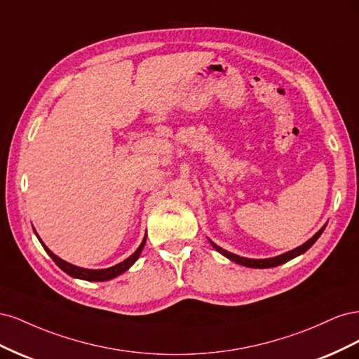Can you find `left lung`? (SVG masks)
Segmentation results:
<instances>
[{
  "mask_svg": "<svg viewBox=\"0 0 359 359\" xmlns=\"http://www.w3.org/2000/svg\"><path fill=\"white\" fill-rule=\"evenodd\" d=\"M325 227H327V224L322 226V229H319V232L314 233V235L310 238V240L304 243L302 245L290 250V252H287V253H283V255L276 256V257H268V259H248V257L238 256V255H235V253L227 252V250L222 248L220 245L214 244V243L210 240V238H208V240H210L211 245L217 250V252H219L220 255H223L224 257H227L229 260H232V262H235V264H238V265H243V266H248V268H260V269H262V268H274V266H278V265H281V264H286V262H289L290 259L297 257V256H299V255H302V253H306L307 250H309L314 243L318 241V238L322 235V232L325 231Z\"/></svg>",
  "mask_w": 359,
  "mask_h": 359,
  "instance_id": "obj_1",
  "label": "left lung"
}]
</instances>
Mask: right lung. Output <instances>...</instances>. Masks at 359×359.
<instances>
[{"label":"right lung","instance_id":"add662e5","mask_svg":"<svg viewBox=\"0 0 359 359\" xmlns=\"http://www.w3.org/2000/svg\"><path fill=\"white\" fill-rule=\"evenodd\" d=\"M34 233H36V236L39 238V241H40V244L43 245V248L46 250V253L52 257L53 262H55V264L64 271V273L69 274L70 277L86 280V281H107V280H112V278L118 277L119 274L126 273V271H127L130 266H132V265L136 262V260L139 259L140 253H142V250H144L145 241H147V233H145L144 240H142V243H140V245L137 247L136 252H135L132 256H128L126 260H123L121 264H116V265H114V266H111V268H104V269H86V268H81V266L72 265V264L66 262V260H62L61 257H58L57 255H53V253L50 252V250L45 245V243H43V241L40 240V236L37 235L36 231H34Z\"/></svg>","mask_w":359,"mask_h":359}]
</instances>
